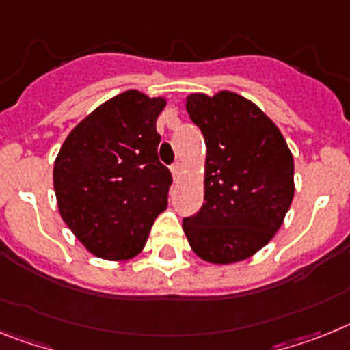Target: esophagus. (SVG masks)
Returning <instances> with one entry per match:
<instances>
[{
    "label": "esophagus",
    "mask_w": 350,
    "mask_h": 350,
    "mask_svg": "<svg viewBox=\"0 0 350 350\" xmlns=\"http://www.w3.org/2000/svg\"><path fill=\"white\" fill-rule=\"evenodd\" d=\"M172 175H173V180H175V182L180 180V177H182V164L180 163L173 164V166H172Z\"/></svg>",
    "instance_id": "34e87169"
}]
</instances>
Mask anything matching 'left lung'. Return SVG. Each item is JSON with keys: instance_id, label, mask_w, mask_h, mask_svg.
Listing matches in <instances>:
<instances>
[{"instance_id": "obj_1", "label": "left lung", "mask_w": 350, "mask_h": 350, "mask_svg": "<svg viewBox=\"0 0 350 350\" xmlns=\"http://www.w3.org/2000/svg\"><path fill=\"white\" fill-rule=\"evenodd\" d=\"M184 103L206 139V164L204 204L182 229L204 261H245L275 236L290 209L291 150L279 126L236 92H193Z\"/></svg>"}]
</instances>
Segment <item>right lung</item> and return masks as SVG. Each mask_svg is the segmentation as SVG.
Masks as SVG:
<instances>
[{
    "label": "right lung",
    "instance_id": "add662e5",
    "mask_svg": "<svg viewBox=\"0 0 350 350\" xmlns=\"http://www.w3.org/2000/svg\"><path fill=\"white\" fill-rule=\"evenodd\" d=\"M166 98L129 89L96 107L68 134L53 164L64 224L96 258L126 261L143 250L168 207L172 173L155 130Z\"/></svg>",
    "mask_w": 350,
    "mask_h": 350
}]
</instances>
